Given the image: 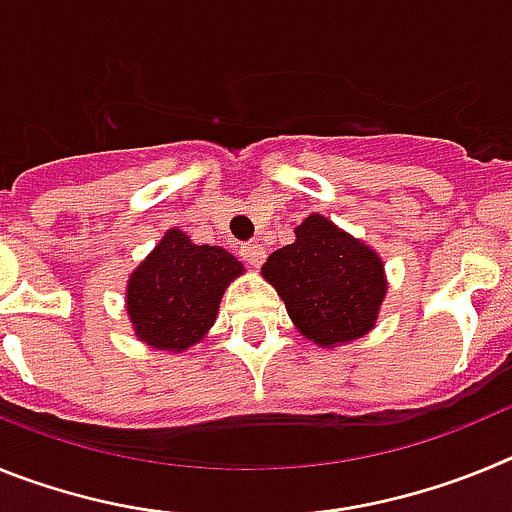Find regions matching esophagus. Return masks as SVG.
I'll return each mask as SVG.
<instances>
[{"label":"esophagus","mask_w":512,"mask_h":512,"mask_svg":"<svg viewBox=\"0 0 512 512\" xmlns=\"http://www.w3.org/2000/svg\"><path fill=\"white\" fill-rule=\"evenodd\" d=\"M241 256H243V261H248V264L259 269L266 259V251H264V246H259V243H243Z\"/></svg>","instance_id":"obj_1"}]
</instances>
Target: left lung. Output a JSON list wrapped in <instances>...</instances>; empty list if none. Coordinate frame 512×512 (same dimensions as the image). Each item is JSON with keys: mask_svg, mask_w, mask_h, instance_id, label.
<instances>
[{"mask_svg": "<svg viewBox=\"0 0 512 512\" xmlns=\"http://www.w3.org/2000/svg\"><path fill=\"white\" fill-rule=\"evenodd\" d=\"M295 233L297 241L271 253L261 274L302 336L336 346L369 333L387 292L377 253L323 215H310Z\"/></svg>", "mask_w": 512, "mask_h": 512, "instance_id": "left-lung-1", "label": "left lung"}]
</instances>
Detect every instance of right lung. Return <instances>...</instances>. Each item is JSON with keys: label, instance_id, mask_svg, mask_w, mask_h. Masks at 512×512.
Here are the masks:
<instances>
[{"label": "right lung", "instance_id": "right-lung-1", "mask_svg": "<svg viewBox=\"0 0 512 512\" xmlns=\"http://www.w3.org/2000/svg\"><path fill=\"white\" fill-rule=\"evenodd\" d=\"M241 271L225 248L194 246L182 230H169L128 282V312L140 341L166 351L200 341Z\"/></svg>", "mask_w": 512, "mask_h": 512}]
</instances>
